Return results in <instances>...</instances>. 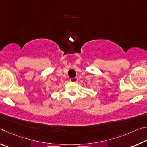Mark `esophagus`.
<instances>
[{
	"instance_id": "esophagus-1",
	"label": "esophagus",
	"mask_w": 147,
	"mask_h": 147,
	"mask_svg": "<svg viewBox=\"0 0 147 147\" xmlns=\"http://www.w3.org/2000/svg\"><path fill=\"white\" fill-rule=\"evenodd\" d=\"M69 81L71 82H73V83H77L78 81V78H71L69 79Z\"/></svg>"
}]
</instances>
